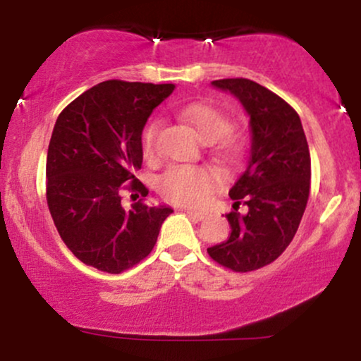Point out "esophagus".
<instances>
[{
	"label": "esophagus",
	"instance_id": "1",
	"mask_svg": "<svg viewBox=\"0 0 361 361\" xmlns=\"http://www.w3.org/2000/svg\"><path fill=\"white\" fill-rule=\"evenodd\" d=\"M185 212L192 219H195V221H204L207 215H209L207 212H204V210H193V209H185Z\"/></svg>",
	"mask_w": 361,
	"mask_h": 361
}]
</instances>
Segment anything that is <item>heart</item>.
Segmentation results:
<instances>
[{
  "mask_svg": "<svg viewBox=\"0 0 361 361\" xmlns=\"http://www.w3.org/2000/svg\"><path fill=\"white\" fill-rule=\"evenodd\" d=\"M180 117L197 128L207 140H216L214 152L222 163H234L243 154V146L235 137L226 135L231 130V118L224 111L205 103H193L178 110ZM161 122L154 120L142 135V152L149 161L157 156ZM221 181V173L210 166H171L157 178V192L161 197L178 205L197 207L204 204L209 193Z\"/></svg>",
  "mask_w": 361,
  "mask_h": 361,
  "instance_id": "1",
  "label": "heart"
}]
</instances>
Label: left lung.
I'll list each match as a JSON object with an SVG mask.
<instances>
[{"instance_id":"1","label":"left lung","mask_w":361,"mask_h":361,"mask_svg":"<svg viewBox=\"0 0 361 361\" xmlns=\"http://www.w3.org/2000/svg\"><path fill=\"white\" fill-rule=\"evenodd\" d=\"M239 98L251 117L252 142L244 173L231 188L234 210L227 241L207 250L224 268L247 273L275 261L288 247L307 207L310 152L299 114L283 98L246 78L215 80ZM247 207V214L238 213Z\"/></svg>"}]
</instances>
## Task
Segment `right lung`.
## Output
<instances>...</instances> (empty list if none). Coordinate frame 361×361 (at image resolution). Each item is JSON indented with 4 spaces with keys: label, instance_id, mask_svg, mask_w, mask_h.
Instances as JSON below:
<instances>
[{
    "label": "right lung",
    "instance_id": "right-lung-1",
    "mask_svg": "<svg viewBox=\"0 0 361 361\" xmlns=\"http://www.w3.org/2000/svg\"><path fill=\"white\" fill-rule=\"evenodd\" d=\"M173 85L109 80L80 94L54 126L45 164V197L68 250L88 267L118 273L147 258L173 212L144 202L142 130ZM140 196L133 209L123 193ZM135 200V198H134Z\"/></svg>",
    "mask_w": 361,
    "mask_h": 361
}]
</instances>
